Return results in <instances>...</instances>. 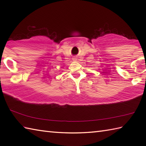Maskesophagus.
Listing matches in <instances>:
<instances>
[{"label":"esophagus","instance_id":"obj_1","mask_svg":"<svg viewBox=\"0 0 146 146\" xmlns=\"http://www.w3.org/2000/svg\"><path fill=\"white\" fill-rule=\"evenodd\" d=\"M73 60H76V58H73Z\"/></svg>","mask_w":146,"mask_h":146}]
</instances>
